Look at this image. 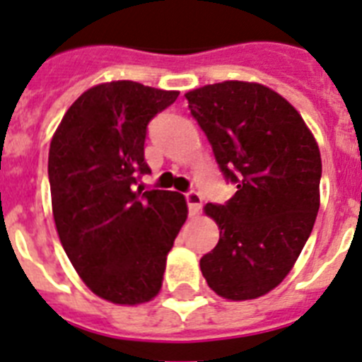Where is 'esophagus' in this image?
I'll use <instances>...</instances> for the list:
<instances>
[{
	"label": "esophagus",
	"mask_w": 362,
	"mask_h": 362,
	"mask_svg": "<svg viewBox=\"0 0 362 362\" xmlns=\"http://www.w3.org/2000/svg\"><path fill=\"white\" fill-rule=\"evenodd\" d=\"M185 202H187L189 207V216H197L200 213L202 207V197L197 193V191H187L185 193Z\"/></svg>",
	"instance_id": "obj_1"
}]
</instances>
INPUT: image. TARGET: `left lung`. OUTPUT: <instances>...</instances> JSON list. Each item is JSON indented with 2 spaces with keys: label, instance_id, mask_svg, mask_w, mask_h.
Returning a JSON list of instances; mask_svg holds the SVG:
<instances>
[{
  "label": "left lung",
  "instance_id": "obj_1",
  "mask_svg": "<svg viewBox=\"0 0 362 362\" xmlns=\"http://www.w3.org/2000/svg\"><path fill=\"white\" fill-rule=\"evenodd\" d=\"M185 99L221 175L236 185L223 205H205L220 240L200 259L202 274L221 298H259L291 272L314 227L317 142L294 106L263 84L226 81Z\"/></svg>",
  "mask_w": 362,
  "mask_h": 362
}]
</instances>
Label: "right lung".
I'll return each mask as SVG.
<instances>
[{
	"label": "right lung",
	"instance_id": "obj_1",
	"mask_svg": "<svg viewBox=\"0 0 362 362\" xmlns=\"http://www.w3.org/2000/svg\"><path fill=\"white\" fill-rule=\"evenodd\" d=\"M133 81L84 92L50 142L48 180L55 227L77 274L117 305L153 299L165 259L187 218L184 197L139 185L148 124L177 100Z\"/></svg>",
	"mask_w": 362,
	"mask_h": 362
}]
</instances>
